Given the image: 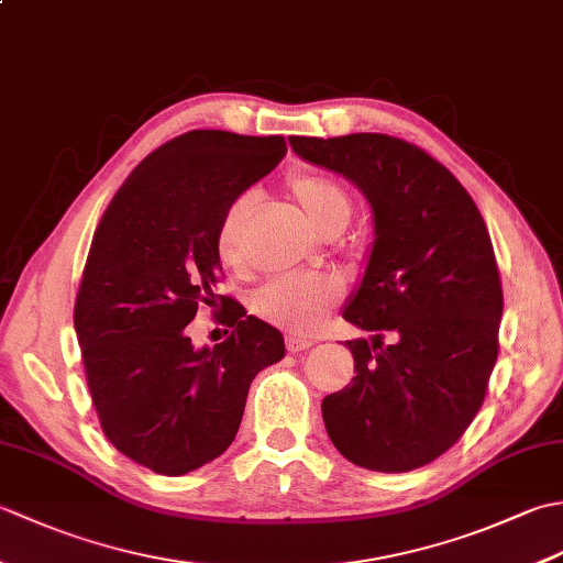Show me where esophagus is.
I'll use <instances>...</instances> for the list:
<instances>
[{"label": "esophagus", "instance_id": "esophagus-1", "mask_svg": "<svg viewBox=\"0 0 563 563\" xmlns=\"http://www.w3.org/2000/svg\"><path fill=\"white\" fill-rule=\"evenodd\" d=\"M314 341L307 339V336H300V333H288L285 336V345H288L290 353H300V351H307L309 345H312Z\"/></svg>", "mask_w": 563, "mask_h": 563}]
</instances>
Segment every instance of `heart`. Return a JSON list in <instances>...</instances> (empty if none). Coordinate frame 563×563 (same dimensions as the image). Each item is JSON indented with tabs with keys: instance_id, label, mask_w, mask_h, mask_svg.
Wrapping results in <instances>:
<instances>
[{
	"instance_id": "obj_1",
	"label": "heart",
	"mask_w": 563,
	"mask_h": 563,
	"mask_svg": "<svg viewBox=\"0 0 563 563\" xmlns=\"http://www.w3.org/2000/svg\"><path fill=\"white\" fill-rule=\"evenodd\" d=\"M288 194L302 210L309 227L321 236L339 234L351 220L353 202L336 178L319 172H297L288 178ZM251 198L239 196L222 212L214 249L230 268L244 263V232ZM343 280L339 275H278L251 297V309L263 321L292 331H312L321 317L341 300Z\"/></svg>"
}]
</instances>
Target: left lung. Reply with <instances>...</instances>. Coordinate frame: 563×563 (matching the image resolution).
Returning <instances> with one entry per match:
<instances>
[{
	"label": "left lung",
	"instance_id": "1",
	"mask_svg": "<svg viewBox=\"0 0 563 563\" xmlns=\"http://www.w3.org/2000/svg\"><path fill=\"white\" fill-rule=\"evenodd\" d=\"M290 147L353 181L375 220L343 309L373 336L345 341L355 377L321 401L327 433L365 470H418L470 428L498 357L504 290L486 222L457 178L406 140L295 135Z\"/></svg>",
	"mask_w": 563,
	"mask_h": 563
}]
</instances>
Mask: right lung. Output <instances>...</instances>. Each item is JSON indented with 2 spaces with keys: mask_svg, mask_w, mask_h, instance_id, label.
I'll return each instance as SVG.
<instances>
[{
  "mask_svg": "<svg viewBox=\"0 0 563 563\" xmlns=\"http://www.w3.org/2000/svg\"><path fill=\"white\" fill-rule=\"evenodd\" d=\"M285 152L280 135L190 130L135 166L93 232L75 302L84 373L106 438L152 472L181 476L220 457L251 382L283 361L278 329L214 295V232ZM218 299L233 333L196 350L185 327Z\"/></svg>",
  "mask_w": 563,
  "mask_h": 563,
  "instance_id": "1",
  "label": "right lung"
}]
</instances>
